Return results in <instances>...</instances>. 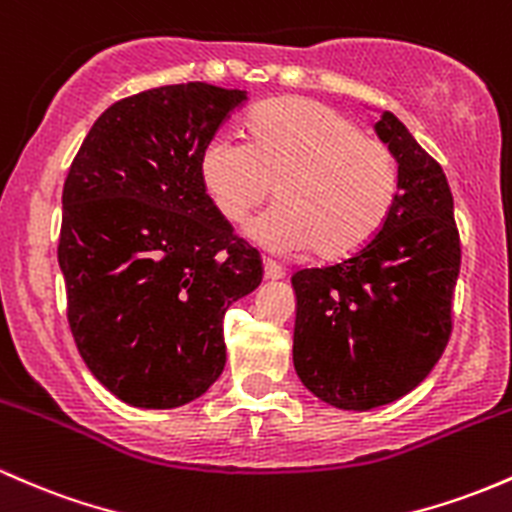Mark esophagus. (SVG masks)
<instances>
[{
  "label": "esophagus",
  "mask_w": 512,
  "mask_h": 512,
  "mask_svg": "<svg viewBox=\"0 0 512 512\" xmlns=\"http://www.w3.org/2000/svg\"><path fill=\"white\" fill-rule=\"evenodd\" d=\"M263 276H266V280H280L285 276V271L283 266H278L271 258H263Z\"/></svg>",
  "instance_id": "obj_1"
}]
</instances>
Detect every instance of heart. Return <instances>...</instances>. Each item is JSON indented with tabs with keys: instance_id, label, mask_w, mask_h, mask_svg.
I'll use <instances>...</instances> for the list:
<instances>
[{
	"instance_id": "heart-1",
	"label": "heart",
	"mask_w": 512,
	"mask_h": 512,
	"mask_svg": "<svg viewBox=\"0 0 512 512\" xmlns=\"http://www.w3.org/2000/svg\"><path fill=\"white\" fill-rule=\"evenodd\" d=\"M249 141L217 134L202 146V188L229 224H244L276 185L280 205L249 227L276 254L310 249L342 261L371 244L400 197V166L364 126L307 97L263 102L246 119Z\"/></svg>"
}]
</instances>
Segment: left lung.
Instances as JSON below:
<instances>
[{"label":"left lung","mask_w":512,"mask_h":512,"mask_svg":"<svg viewBox=\"0 0 512 512\" xmlns=\"http://www.w3.org/2000/svg\"><path fill=\"white\" fill-rule=\"evenodd\" d=\"M376 134L400 166V197L383 232L354 256L293 276V364L307 390L342 410L408 395L452 337L461 266L454 197L442 166L395 114Z\"/></svg>","instance_id":"left-lung-1"}]
</instances>
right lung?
Masks as SVG:
<instances>
[{
    "mask_svg": "<svg viewBox=\"0 0 512 512\" xmlns=\"http://www.w3.org/2000/svg\"><path fill=\"white\" fill-rule=\"evenodd\" d=\"M246 100L185 82L114 102L65 178L70 332L92 376L134 408L200 398L227 361L224 312L261 285V256L197 173L202 146Z\"/></svg>",
    "mask_w": 512,
    "mask_h": 512,
    "instance_id": "1",
    "label": "right lung"
}]
</instances>
